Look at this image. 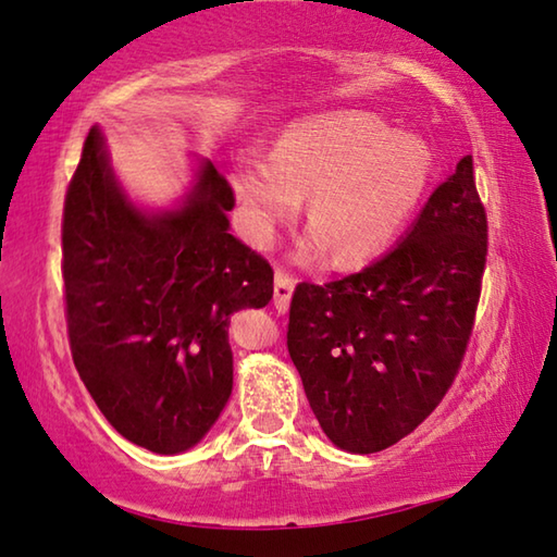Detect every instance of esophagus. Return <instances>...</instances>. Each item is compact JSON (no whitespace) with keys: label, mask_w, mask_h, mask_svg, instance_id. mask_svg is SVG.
Segmentation results:
<instances>
[{"label":"esophagus","mask_w":557,"mask_h":557,"mask_svg":"<svg viewBox=\"0 0 557 557\" xmlns=\"http://www.w3.org/2000/svg\"><path fill=\"white\" fill-rule=\"evenodd\" d=\"M297 280L285 270H275V307L277 312L289 310V299H293Z\"/></svg>","instance_id":"obj_1"}]
</instances>
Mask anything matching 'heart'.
<instances>
[{
	"label": "heart",
	"instance_id": "heart-1",
	"mask_svg": "<svg viewBox=\"0 0 557 557\" xmlns=\"http://www.w3.org/2000/svg\"><path fill=\"white\" fill-rule=\"evenodd\" d=\"M434 175V151L367 111L293 123L275 153H245L231 183L252 240L268 243L307 196L312 220L297 258L337 252L342 264L367 262L404 231Z\"/></svg>",
	"mask_w": 557,
	"mask_h": 557
}]
</instances>
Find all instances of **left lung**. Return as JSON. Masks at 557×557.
Instances as JSON below:
<instances>
[{"label": "left lung", "mask_w": 557, "mask_h": 557, "mask_svg": "<svg viewBox=\"0 0 557 557\" xmlns=\"http://www.w3.org/2000/svg\"><path fill=\"white\" fill-rule=\"evenodd\" d=\"M485 252L488 223L463 156L392 252L326 285H297L287 349L334 446L384 451L441 404L471 339Z\"/></svg>", "instance_id": "obj_1"}]
</instances>
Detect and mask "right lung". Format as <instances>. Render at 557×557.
<instances>
[{
    "label": "right lung",
    "instance_id": "right-lung-1",
    "mask_svg": "<svg viewBox=\"0 0 557 557\" xmlns=\"http://www.w3.org/2000/svg\"><path fill=\"white\" fill-rule=\"evenodd\" d=\"M233 206L210 161L181 206H134L96 126L69 183L61 272L76 372L106 421L153 454L208 434L233 392L231 314L272 299L270 262L227 231Z\"/></svg>",
    "mask_w": 557,
    "mask_h": 557
}]
</instances>
